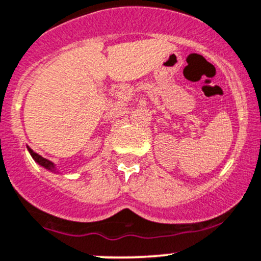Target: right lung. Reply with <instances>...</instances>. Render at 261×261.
<instances>
[{
  "label": "right lung",
  "instance_id": "obj_1",
  "mask_svg": "<svg viewBox=\"0 0 261 261\" xmlns=\"http://www.w3.org/2000/svg\"><path fill=\"white\" fill-rule=\"evenodd\" d=\"M27 150H29L30 155L32 156V159L35 160V163L38 164V165H40L41 167H43V169H46L47 171H50V172H55V174H62V172L60 171L59 169H57V166L55 165L52 161L47 160V159H45V158H42L41 155H38V153L35 152L34 150H32L30 146H27Z\"/></svg>",
  "mask_w": 261,
  "mask_h": 261
}]
</instances>
